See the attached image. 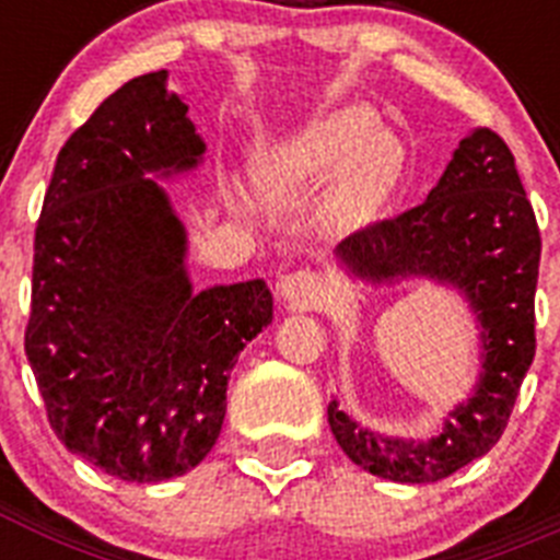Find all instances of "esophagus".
Returning <instances> with one entry per match:
<instances>
[{
	"label": "esophagus",
	"instance_id": "34e87169",
	"mask_svg": "<svg viewBox=\"0 0 560 560\" xmlns=\"http://www.w3.org/2000/svg\"><path fill=\"white\" fill-rule=\"evenodd\" d=\"M277 296H280L289 308L308 311L323 303V283H319V277H316L314 271H291V275L280 277Z\"/></svg>",
	"mask_w": 560,
	"mask_h": 560
}]
</instances>
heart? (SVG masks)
Wrapping results in <instances>:
<instances>
[{
  "label": "heart",
  "instance_id": "1",
  "mask_svg": "<svg viewBox=\"0 0 560 560\" xmlns=\"http://www.w3.org/2000/svg\"><path fill=\"white\" fill-rule=\"evenodd\" d=\"M404 162L398 137L384 131L370 108L345 106L271 145L264 173L277 187L336 182L341 212L353 221H370L393 199Z\"/></svg>",
  "mask_w": 560,
  "mask_h": 560
}]
</instances>
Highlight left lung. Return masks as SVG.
Masks as SVG:
<instances>
[{
	"mask_svg": "<svg viewBox=\"0 0 560 560\" xmlns=\"http://www.w3.org/2000/svg\"><path fill=\"white\" fill-rule=\"evenodd\" d=\"M341 269L370 285L434 280L459 291L479 330L471 395L427 440L361 427L328 404L341 452L373 477L423 485L446 479L497 446L536 355V283L541 235L516 160L488 128L459 140L427 201L336 246Z\"/></svg>",
	"mask_w": 560,
	"mask_h": 560,
	"instance_id": "obj_1",
	"label": "left lung"
}]
</instances>
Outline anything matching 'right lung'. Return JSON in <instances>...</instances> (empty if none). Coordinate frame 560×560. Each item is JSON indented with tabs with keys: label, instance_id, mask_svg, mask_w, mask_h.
Returning a JSON list of instances; mask_svg holds the SVG:
<instances>
[{
	"label": "right lung",
	"instance_id": "1",
	"mask_svg": "<svg viewBox=\"0 0 560 560\" xmlns=\"http://www.w3.org/2000/svg\"><path fill=\"white\" fill-rule=\"evenodd\" d=\"M167 69L122 83L61 148L24 353L52 432L108 477H182L215 446L230 370L271 323L264 280L192 291L160 182L205 160Z\"/></svg>",
	"mask_w": 560,
	"mask_h": 560
}]
</instances>
